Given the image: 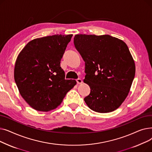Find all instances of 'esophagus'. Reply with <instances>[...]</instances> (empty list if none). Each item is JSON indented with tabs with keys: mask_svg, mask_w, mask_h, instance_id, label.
Returning a JSON list of instances; mask_svg holds the SVG:
<instances>
[{
	"mask_svg": "<svg viewBox=\"0 0 152 152\" xmlns=\"http://www.w3.org/2000/svg\"><path fill=\"white\" fill-rule=\"evenodd\" d=\"M76 82H77V83L78 84H82V83H83V80H82L81 79L79 78V79H76Z\"/></svg>",
	"mask_w": 152,
	"mask_h": 152,
	"instance_id": "1",
	"label": "esophagus"
}]
</instances>
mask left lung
Returning a JSON list of instances; mask_svg holds the SVG:
<instances>
[{
  "instance_id": "obj_1",
  "label": "left lung",
  "mask_w": 152,
  "mask_h": 152,
  "mask_svg": "<svg viewBox=\"0 0 152 152\" xmlns=\"http://www.w3.org/2000/svg\"><path fill=\"white\" fill-rule=\"evenodd\" d=\"M76 50L85 61V79L91 92L87 105L99 113L111 112L128 95L135 73L133 58L126 44L110 35L76 34Z\"/></svg>"
}]
</instances>
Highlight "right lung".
Instances as JSON below:
<instances>
[{
	"mask_svg": "<svg viewBox=\"0 0 152 152\" xmlns=\"http://www.w3.org/2000/svg\"><path fill=\"white\" fill-rule=\"evenodd\" d=\"M73 34H56L29 42L15 62L14 78L21 97L40 111L55 109L76 84L65 79L60 61Z\"/></svg>",
	"mask_w": 152,
	"mask_h": 152,
	"instance_id": "1",
	"label": "right lung"
}]
</instances>
